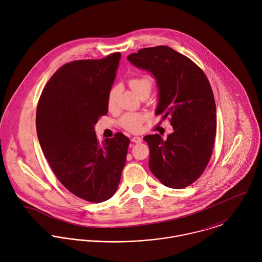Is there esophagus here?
I'll return each instance as SVG.
<instances>
[{"instance_id":"34e87169","label":"esophagus","mask_w":262,"mask_h":262,"mask_svg":"<svg viewBox=\"0 0 262 262\" xmlns=\"http://www.w3.org/2000/svg\"><path fill=\"white\" fill-rule=\"evenodd\" d=\"M131 141L134 142V143H141L142 142V138H140L138 136H134V137H132Z\"/></svg>"}]
</instances>
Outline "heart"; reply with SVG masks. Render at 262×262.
<instances>
[{"label":"heart","instance_id":"heart-1","mask_svg":"<svg viewBox=\"0 0 262 262\" xmlns=\"http://www.w3.org/2000/svg\"><path fill=\"white\" fill-rule=\"evenodd\" d=\"M128 84L130 89L134 92V94L138 97H144V96H149L152 86H153V81L148 75H142L132 77L129 79ZM119 88L117 85L112 86L111 90L109 91L108 94V100H107V105L109 110H115L117 106V101H118V96H119ZM146 120V116L140 113H127L125 114L120 121L121 126L130 131V132H138L142 129V125Z\"/></svg>","mask_w":262,"mask_h":262}]
</instances>
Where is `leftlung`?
Listing matches in <instances>:
<instances>
[{
  "label": "left lung",
  "instance_id": "1",
  "mask_svg": "<svg viewBox=\"0 0 262 262\" xmlns=\"http://www.w3.org/2000/svg\"><path fill=\"white\" fill-rule=\"evenodd\" d=\"M127 59L155 78V115L169 117L173 128L166 140L158 134L144 137L150 170L165 187H187L205 170L216 137V104L210 82L193 61L168 46L143 48Z\"/></svg>",
  "mask_w": 262,
  "mask_h": 262
}]
</instances>
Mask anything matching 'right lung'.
Masks as SVG:
<instances>
[{
	"instance_id": "add662e5",
	"label": "right lung",
	"mask_w": 262,
	"mask_h": 262,
	"mask_svg": "<svg viewBox=\"0 0 262 262\" xmlns=\"http://www.w3.org/2000/svg\"><path fill=\"white\" fill-rule=\"evenodd\" d=\"M121 53L64 64L46 83L36 112L42 152L59 182L92 203L111 199L130 140L122 133L99 143L95 125L108 113V94Z\"/></svg>"
}]
</instances>
